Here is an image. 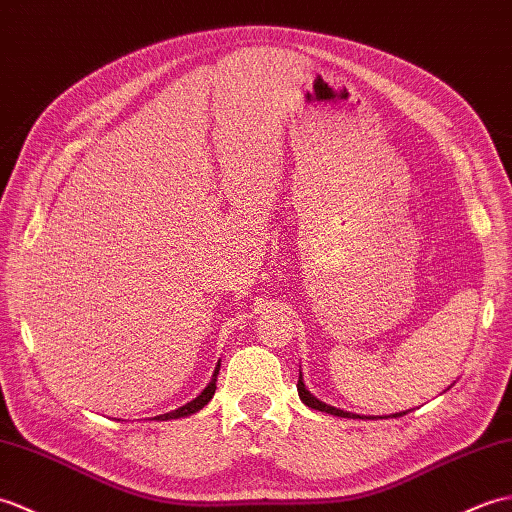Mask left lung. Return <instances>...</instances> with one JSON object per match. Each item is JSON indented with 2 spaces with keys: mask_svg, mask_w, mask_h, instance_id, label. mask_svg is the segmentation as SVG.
Segmentation results:
<instances>
[{
  "mask_svg": "<svg viewBox=\"0 0 512 512\" xmlns=\"http://www.w3.org/2000/svg\"><path fill=\"white\" fill-rule=\"evenodd\" d=\"M298 394H300V399H302V403L304 405H309L311 410H317V412H326V414H333V416H342V418H355V414H350V412H344V410H337V407H331V405H326V403H322L320 399H315V396L304 388V381H302V372H300V377H298ZM405 414V412H403ZM394 416H401V414H394ZM359 418V416H357Z\"/></svg>",
  "mask_w": 512,
  "mask_h": 512,
  "instance_id": "obj_1",
  "label": "left lung"
}]
</instances>
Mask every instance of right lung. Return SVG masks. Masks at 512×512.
I'll use <instances>...</instances> for the list:
<instances>
[{
    "instance_id": "add662e5",
    "label": "right lung",
    "mask_w": 512,
    "mask_h": 512,
    "mask_svg": "<svg viewBox=\"0 0 512 512\" xmlns=\"http://www.w3.org/2000/svg\"><path fill=\"white\" fill-rule=\"evenodd\" d=\"M219 368H221V363L217 366V370H214V374H212V381L206 385V390H203V392L197 396V399H192L190 403H186L184 407H179V410H175V412H168V414L157 416V420H170V418L190 416V414L199 412L203 405H208V403H210V399L214 396V390H217V374H219Z\"/></svg>"
}]
</instances>
